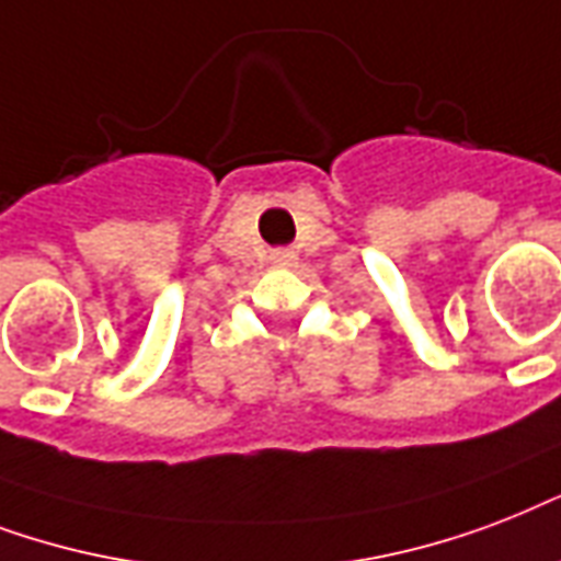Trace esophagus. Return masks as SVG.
I'll return each instance as SVG.
<instances>
[{"label": "esophagus", "instance_id": "1", "mask_svg": "<svg viewBox=\"0 0 561 561\" xmlns=\"http://www.w3.org/2000/svg\"><path fill=\"white\" fill-rule=\"evenodd\" d=\"M272 260H275L277 266H289V263H293V251H275Z\"/></svg>", "mask_w": 561, "mask_h": 561}]
</instances>
